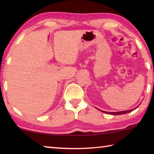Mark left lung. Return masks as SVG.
Listing matches in <instances>:
<instances>
[{
	"mask_svg": "<svg viewBox=\"0 0 154 154\" xmlns=\"http://www.w3.org/2000/svg\"><path fill=\"white\" fill-rule=\"evenodd\" d=\"M138 107V106H137ZM137 107H136L134 109H136ZM134 109H130V110H127V111H118V112H107V111H104L101 110V111L103 112V113H109V114H111V115H113V116H118V115H122V114H126L129 113V112H131L132 111H133Z\"/></svg>",
	"mask_w": 154,
	"mask_h": 154,
	"instance_id": "1",
	"label": "left lung"
}]
</instances>
